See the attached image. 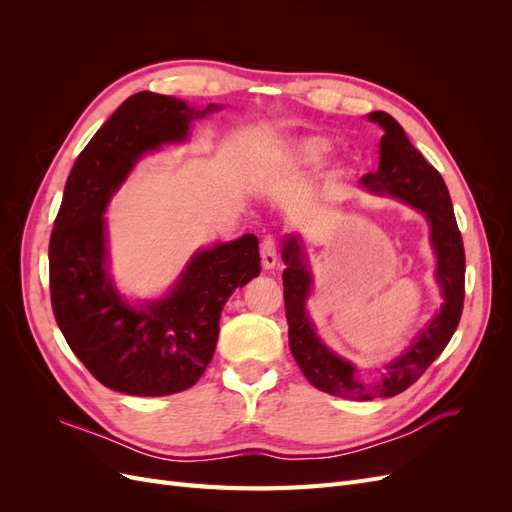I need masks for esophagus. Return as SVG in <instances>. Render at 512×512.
Masks as SVG:
<instances>
[{"label":"esophagus","mask_w":512,"mask_h":512,"mask_svg":"<svg viewBox=\"0 0 512 512\" xmlns=\"http://www.w3.org/2000/svg\"><path fill=\"white\" fill-rule=\"evenodd\" d=\"M277 256H280V243L275 237H265L260 243V262L265 269H273L277 265Z\"/></svg>","instance_id":"esophagus-1"}]
</instances>
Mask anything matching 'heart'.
Instances as JSON below:
<instances>
[{
    "mask_svg": "<svg viewBox=\"0 0 512 512\" xmlns=\"http://www.w3.org/2000/svg\"><path fill=\"white\" fill-rule=\"evenodd\" d=\"M329 153V143L324 138L309 136L299 138V141L290 143L280 156V168L292 170V168H309L320 164Z\"/></svg>",
    "mask_w": 512,
    "mask_h": 512,
    "instance_id": "heart-1",
    "label": "heart"
}]
</instances>
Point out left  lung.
Listing matches in <instances>:
<instances>
[{
  "label": "left lung",
  "instance_id": "1",
  "mask_svg": "<svg viewBox=\"0 0 512 512\" xmlns=\"http://www.w3.org/2000/svg\"><path fill=\"white\" fill-rule=\"evenodd\" d=\"M369 119L380 123L384 136L380 141V166L374 173L363 175L361 183L374 192H389L427 215L431 222V241L438 254L436 277L444 292V305L408 352L386 367L382 378L361 380L348 361L324 348L316 337L312 322L305 316L309 273L301 260L299 237L286 239L284 260L288 267L282 273V280L294 361L316 389L356 401L399 395L421 378L451 342L466 294V252L444 179L408 141L404 128L389 113H369Z\"/></svg>",
  "mask_w": 512,
  "mask_h": 512
}]
</instances>
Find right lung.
<instances>
[{
    "mask_svg": "<svg viewBox=\"0 0 512 512\" xmlns=\"http://www.w3.org/2000/svg\"><path fill=\"white\" fill-rule=\"evenodd\" d=\"M220 108L138 91L70 170L49 243L51 305L72 352L113 391L160 397L194 386L213 359L230 292L260 273L256 235L196 254L177 288L143 307L121 301L104 269L108 198L145 151L183 141L194 119Z\"/></svg>",
    "mask_w": 512,
    "mask_h": 512,
    "instance_id": "obj_1",
    "label": "right lung"
}]
</instances>
